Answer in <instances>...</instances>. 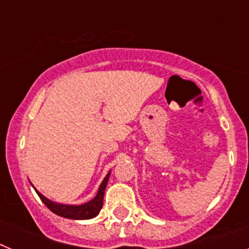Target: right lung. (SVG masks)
Segmentation results:
<instances>
[{"mask_svg":"<svg viewBox=\"0 0 249 249\" xmlns=\"http://www.w3.org/2000/svg\"><path fill=\"white\" fill-rule=\"evenodd\" d=\"M109 173L106 176V178L103 179V182L101 183L100 190H98L97 195L92 201L87 202L85 204H81V206H66V204H59L54 203V202L50 201L42 196L38 191H36L38 197L41 198V201L46 204L48 210L52 211L53 213H56L57 215H61V217H65V218H71V219H89L93 218L100 213L101 208L103 206V195H105L106 186H107V182H108Z\"/></svg>","mask_w":249,"mask_h":249,"instance_id":"1","label":"right lung"}]
</instances>
